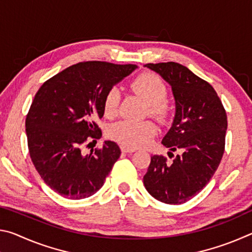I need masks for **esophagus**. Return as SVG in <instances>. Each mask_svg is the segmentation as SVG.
<instances>
[{"instance_id": "esophagus-1", "label": "esophagus", "mask_w": 252, "mask_h": 252, "mask_svg": "<svg viewBox=\"0 0 252 252\" xmlns=\"http://www.w3.org/2000/svg\"><path fill=\"white\" fill-rule=\"evenodd\" d=\"M121 150H122V152H125V153H132V152L135 151V149L127 148V147H122Z\"/></svg>"}]
</instances>
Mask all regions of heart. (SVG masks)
<instances>
[{"label": "heart", "mask_w": 252, "mask_h": 252, "mask_svg": "<svg viewBox=\"0 0 252 252\" xmlns=\"http://www.w3.org/2000/svg\"><path fill=\"white\" fill-rule=\"evenodd\" d=\"M131 88L148 103L147 113L158 121H167L171 109L167 103L169 91L165 83L153 73H142L131 82ZM120 103V91L111 88L105 93L103 100V113L106 118L117 116ZM157 133V126L151 121L129 122L119 121L109 126L106 129L108 138L127 148L146 146Z\"/></svg>", "instance_id": "b5f03b06"}]
</instances>
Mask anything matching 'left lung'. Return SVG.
Returning a JSON list of instances; mask_svg holds the SVG:
<instances>
[{
    "label": "left lung",
    "instance_id": "left-lung-1",
    "mask_svg": "<svg viewBox=\"0 0 252 252\" xmlns=\"http://www.w3.org/2000/svg\"><path fill=\"white\" fill-rule=\"evenodd\" d=\"M172 87L176 118L162 140L163 146L180 153L152 156L143 183L153 198L168 204H181L199 193L222 159L227 112L215 89L177 62L148 63Z\"/></svg>",
    "mask_w": 252,
    "mask_h": 252
}]
</instances>
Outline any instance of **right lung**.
Segmentation results:
<instances>
[{"mask_svg": "<svg viewBox=\"0 0 252 252\" xmlns=\"http://www.w3.org/2000/svg\"><path fill=\"white\" fill-rule=\"evenodd\" d=\"M135 64L84 61L46 80L30 106L25 130L31 160L46 185L62 197L79 200L103 186L121 150L113 141L84 155L101 138L105 93Z\"/></svg>", "mask_w": 252, "mask_h": 252, "instance_id": "1", "label": "right lung"}]
</instances>
